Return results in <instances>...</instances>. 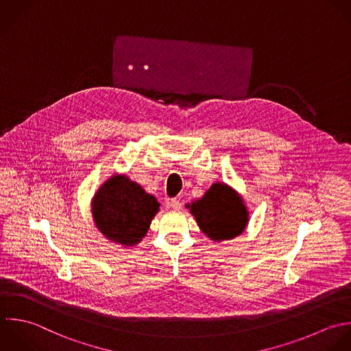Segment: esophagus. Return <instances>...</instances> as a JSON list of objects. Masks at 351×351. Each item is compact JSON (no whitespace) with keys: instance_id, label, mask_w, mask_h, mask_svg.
Segmentation results:
<instances>
[{"instance_id":"esophagus-1","label":"esophagus","mask_w":351,"mask_h":351,"mask_svg":"<svg viewBox=\"0 0 351 351\" xmlns=\"http://www.w3.org/2000/svg\"><path fill=\"white\" fill-rule=\"evenodd\" d=\"M169 206H171L173 210H179V209H182V204H180V201H179V199H176V198H173V199H171V201H169Z\"/></svg>"}]
</instances>
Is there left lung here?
Listing matches in <instances>:
<instances>
[{"label": "left lung", "instance_id": "obj_1", "mask_svg": "<svg viewBox=\"0 0 351 351\" xmlns=\"http://www.w3.org/2000/svg\"><path fill=\"white\" fill-rule=\"evenodd\" d=\"M186 208L195 217L199 230L213 242L241 235L249 223L243 198L227 183H213L209 190Z\"/></svg>", "mask_w": 351, "mask_h": 351}]
</instances>
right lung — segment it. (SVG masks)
<instances>
[{"label":"right lung","mask_w":351,"mask_h":351,"mask_svg":"<svg viewBox=\"0 0 351 351\" xmlns=\"http://www.w3.org/2000/svg\"><path fill=\"white\" fill-rule=\"evenodd\" d=\"M158 210L156 197L125 175L109 178L91 199V213L99 232L124 247L135 246L146 237Z\"/></svg>","instance_id":"right-lung-1"}]
</instances>
